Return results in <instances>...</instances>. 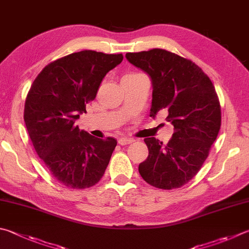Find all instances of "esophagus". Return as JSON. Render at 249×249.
I'll return each mask as SVG.
<instances>
[{
    "instance_id": "obj_1",
    "label": "esophagus",
    "mask_w": 249,
    "mask_h": 249,
    "mask_svg": "<svg viewBox=\"0 0 249 249\" xmlns=\"http://www.w3.org/2000/svg\"><path fill=\"white\" fill-rule=\"evenodd\" d=\"M134 139L133 138H127V137H122L119 139V144L121 146H125V144H128L130 142H133Z\"/></svg>"
}]
</instances>
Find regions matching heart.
Returning a JSON list of instances; mask_svg holds the SVG:
<instances>
[{
    "label": "heart",
    "instance_id": "1",
    "mask_svg": "<svg viewBox=\"0 0 249 249\" xmlns=\"http://www.w3.org/2000/svg\"><path fill=\"white\" fill-rule=\"evenodd\" d=\"M128 75H134V74H128Z\"/></svg>",
    "mask_w": 249,
    "mask_h": 249
}]
</instances>
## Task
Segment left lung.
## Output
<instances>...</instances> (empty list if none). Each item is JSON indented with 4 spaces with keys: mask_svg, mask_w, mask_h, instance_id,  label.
<instances>
[{
    "mask_svg": "<svg viewBox=\"0 0 249 249\" xmlns=\"http://www.w3.org/2000/svg\"><path fill=\"white\" fill-rule=\"evenodd\" d=\"M126 58L151 78L150 116L168 112L173 136L163 144L144 138L149 155L139 164L142 178L161 189L187 184L209 156L221 126V107L210 78L191 60L163 49L126 53Z\"/></svg>",
    "mask_w": 249,
    "mask_h": 249,
    "instance_id": "obj_1",
    "label": "left lung"
}]
</instances>
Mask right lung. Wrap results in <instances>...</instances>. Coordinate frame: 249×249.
Here are the masks:
<instances>
[{
  "label": "right lung",
  "mask_w": 249,
  "mask_h": 249,
  "mask_svg": "<svg viewBox=\"0 0 249 249\" xmlns=\"http://www.w3.org/2000/svg\"><path fill=\"white\" fill-rule=\"evenodd\" d=\"M123 54L85 50L48 64L34 80L25 101L24 120L40 159L67 187H91L102 178L117 142L93 137L75 122L94 100L107 71Z\"/></svg>",
  "instance_id": "right-lung-1"
}]
</instances>
